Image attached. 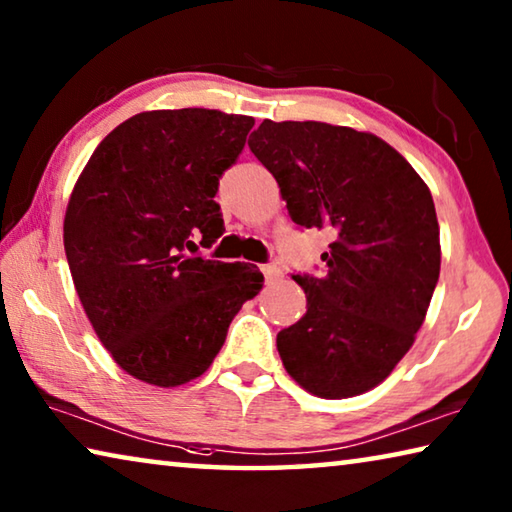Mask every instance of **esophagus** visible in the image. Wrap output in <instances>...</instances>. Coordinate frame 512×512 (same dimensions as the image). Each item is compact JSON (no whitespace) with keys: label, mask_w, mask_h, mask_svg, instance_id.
<instances>
[{"label":"esophagus","mask_w":512,"mask_h":512,"mask_svg":"<svg viewBox=\"0 0 512 512\" xmlns=\"http://www.w3.org/2000/svg\"><path fill=\"white\" fill-rule=\"evenodd\" d=\"M262 273L266 277V282H275L282 277V268L277 262H268V264H262Z\"/></svg>","instance_id":"1"}]
</instances>
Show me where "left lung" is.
<instances>
[{
  "label": "left lung",
  "instance_id": "obj_1",
  "mask_svg": "<svg viewBox=\"0 0 512 512\" xmlns=\"http://www.w3.org/2000/svg\"><path fill=\"white\" fill-rule=\"evenodd\" d=\"M291 221L332 235L307 314L277 334L284 368L325 400L381 384L413 345L440 275L429 187L393 146L348 126L264 119L248 140Z\"/></svg>",
  "mask_w": 512,
  "mask_h": 512
}]
</instances>
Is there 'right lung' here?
Masks as SVG:
<instances>
[{
  "label": "right lung",
  "instance_id": "right-lung-1",
  "mask_svg": "<svg viewBox=\"0 0 512 512\" xmlns=\"http://www.w3.org/2000/svg\"><path fill=\"white\" fill-rule=\"evenodd\" d=\"M253 117L183 108L119 124L85 164L65 255L94 332L128 375L180 386L210 368L232 318L262 289L253 264L189 255L223 235L219 178Z\"/></svg>",
  "mask_w": 512,
  "mask_h": 512
}]
</instances>
